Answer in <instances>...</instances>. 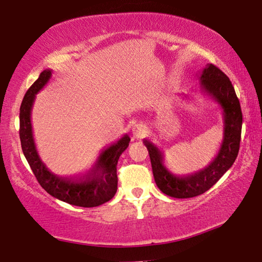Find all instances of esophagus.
<instances>
[{
    "label": "esophagus",
    "instance_id": "obj_1",
    "mask_svg": "<svg viewBox=\"0 0 262 262\" xmlns=\"http://www.w3.org/2000/svg\"><path fill=\"white\" fill-rule=\"evenodd\" d=\"M148 134V127L144 124H137L132 130V135L135 138H143Z\"/></svg>",
    "mask_w": 262,
    "mask_h": 262
}]
</instances>
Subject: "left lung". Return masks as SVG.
Here are the masks:
<instances>
[{
  "label": "left lung",
  "instance_id": "left-lung-1",
  "mask_svg": "<svg viewBox=\"0 0 262 262\" xmlns=\"http://www.w3.org/2000/svg\"><path fill=\"white\" fill-rule=\"evenodd\" d=\"M200 91L220 103L223 110V141L212 162L188 175H175L164 166L163 154L148 139L143 143L149 151L157 187L173 198H193L210 189L234 164L241 141L242 111L230 80L213 64H207L199 76Z\"/></svg>",
  "mask_w": 262,
  "mask_h": 262
}]
</instances>
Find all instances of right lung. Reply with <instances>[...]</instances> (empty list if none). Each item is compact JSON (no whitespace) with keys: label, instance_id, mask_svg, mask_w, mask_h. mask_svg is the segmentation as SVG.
Here are the masks:
<instances>
[{"label":"right lung","instance_id":"obj_1","mask_svg":"<svg viewBox=\"0 0 262 262\" xmlns=\"http://www.w3.org/2000/svg\"><path fill=\"white\" fill-rule=\"evenodd\" d=\"M51 76L52 70L46 69L42 71L38 80L26 92L21 102L20 141L24 155L38 182L49 194L75 206H99L108 202L116 194L118 188L117 163L121 154L128 146L130 137L125 135L119 141L103 150L94 166L84 177L68 179L53 174L39 157L31 123L35 95L45 87Z\"/></svg>","mask_w":262,"mask_h":262}]
</instances>
